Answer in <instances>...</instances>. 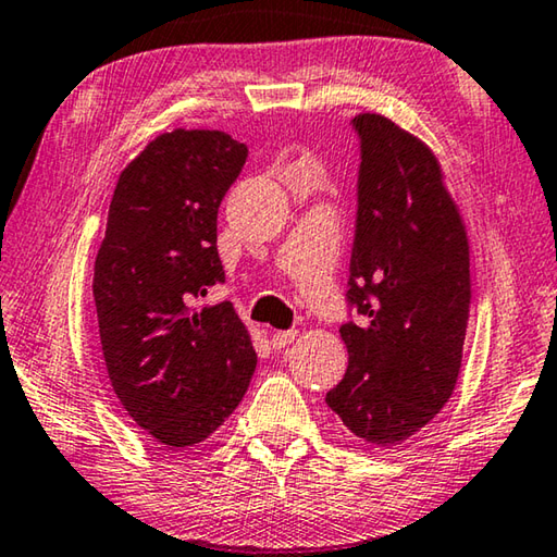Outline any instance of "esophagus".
Masks as SVG:
<instances>
[{
	"instance_id": "1",
	"label": "esophagus",
	"mask_w": 557,
	"mask_h": 557,
	"mask_svg": "<svg viewBox=\"0 0 557 557\" xmlns=\"http://www.w3.org/2000/svg\"><path fill=\"white\" fill-rule=\"evenodd\" d=\"M296 337H298L296 330H276V333L271 335V345L276 347V349H281V347H288L290 343H294Z\"/></svg>"
}]
</instances>
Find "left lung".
Listing matches in <instances>:
<instances>
[{"instance_id":"left-lung-1","label":"left lung","mask_w":557,"mask_h":557,"mask_svg":"<svg viewBox=\"0 0 557 557\" xmlns=\"http://www.w3.org/2000/svg\"><path fill=\"white\" fill-rule=\"evenodd\" d=\"M359 134L347 372L325 404L359 441L388 447L433 421L453 396L470 320V244L435 153L382 114Z\"/></svg>"}]
</instances>
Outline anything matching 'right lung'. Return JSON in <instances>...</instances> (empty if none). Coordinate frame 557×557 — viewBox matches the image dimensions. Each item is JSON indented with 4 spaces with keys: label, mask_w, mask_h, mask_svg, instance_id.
Wrapping results in <instances>:
<instances>
[{
    "label": "right lung",
    "mask_w": 557,
    "mask_h": 557,
    "mask_svg": "<svg viewBox=\"0 0 557 557\" xmlns=\"http://www.w3.org/2000/svg\"><path fill=\"white\" fill-rule=\"evenodd\" d=\"M247 146L218 129L159 134L126 165L107 212L92 296L104 367L132 421L169 450L202 443L247 394L257 352L224 281L218 210Z\"/></svg>",
    "instance_id": "obj_1"
}]
</instances>
